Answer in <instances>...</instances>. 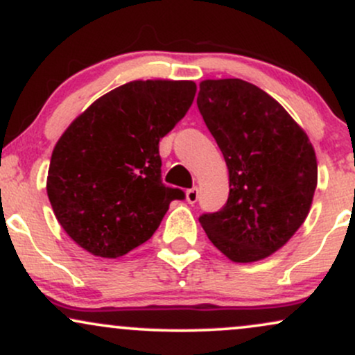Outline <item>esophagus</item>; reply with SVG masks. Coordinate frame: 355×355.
Wrapping results in <instances>:
<instances>
[{
	"mask_svg": "<svg viewBox=\"0 0 355 355\" xmlns=\"http://www.w3.org/2000/svg\"><path fill=\"white\" fill-rule=\"evenodd\" d=\"M185 198L189 203H195L198 200V189L197 187H193V189H189L185 191Z\"/></svg>",
	"mask_w": 355,
	"mask_h": 355,
	"instance_id": "1",
	"label": "esophagus"
}]
</instances>
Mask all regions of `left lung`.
Segmentation results:
<instances>
[{
  "label": "left lung",
  "mask_w": 355,
  "mask_h": 355,
  "mask_svg": "<svg viewBox=\"0 0 355 355\" xmlns=\"http://www.w3.org/2000/svg\"><path fill=\"white\" fill-rule=\"evenodd\" d=\"M229 168V200L203 214L210 242L240 263L284 247L311 210L317 158L307 133L279 101L239 78L203 80L197 96Z\"/></svg>",
  "instance_id": "obj_1"
}]
</instances>
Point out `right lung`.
Returning <instances> with one entry per match:
<instances>
[{
    "label": "right lung",
    "instance_id": "obj_1",
    "mask_svg": "<svg viewBox=\"0 0 355 355\" xmlns=\"http://www.w3.org/2000/svg\"><path fill=\"white\" fill-rule=\"evenodd\" d=\"M193 81L137 80L100 96L56 141L46 191L81 248L116 259L155 234L180 189L162 183L158 141L189 112Z\"/></svg>",
    "mask_w": 355,
    "mask_h": 355
}]
</instances>
